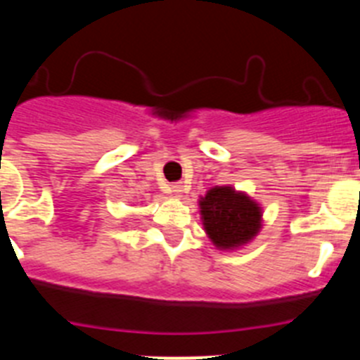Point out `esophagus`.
I'll use <instances>...</instances> for the list:
<instances>
[{
  "mask_svg": "<svg viewBox=\"0 0 360 360\" xmlns=\"http://www.w3.org/2000/svg\"><path fill=\"white\" fill-rule=\"evenodd\" d=\"M171 193H173L174 196H178V198H182L184 193H186V186H182V184H174V186H171Z\"/></svg>",
  "mask_w": 360,
  "mask_h": 360,
  "instance_id": "obj_1",
  "label": "esophagus"
}]
</instances>
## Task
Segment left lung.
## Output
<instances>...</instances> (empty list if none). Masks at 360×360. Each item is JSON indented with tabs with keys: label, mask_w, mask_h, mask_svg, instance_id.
<instances>
[{
	"label": "left lung",
	"mask_w": 360,
	"mask_h": 360,
	"mask_svg": "<svg viewBox=\"0 0 360 360\" xmlns=\"http://www.w3.org/2000/svg\"><path fill=\"white\" fill-rule=\"evenodd\" d=\"M203 231L218 250H240L263 229V207L245 191L214 186L200 196Z\"/></svg>",
	"instance_id": "1"
}]
</instances>
